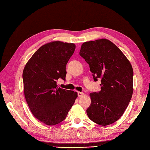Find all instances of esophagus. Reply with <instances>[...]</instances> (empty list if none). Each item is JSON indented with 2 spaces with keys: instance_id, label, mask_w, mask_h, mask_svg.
Returning a JSON list of instances; mask_svg holds the SVG:
<instances>
[{
  "instance_id": "obj_1",
  "label": "esophagus",
  "mask_w": 150,
  "mask_h": 150,
  "mask_svg": "<svg viewBox=\"0 0 150 150\" xmlns=\"http://www.w3.org/2000/svg\"><path fill=\"white\" fill-rule=\"evenodd\" d=\"M78 96L79 98H81L84 96V93L82 92H78Z\"/></svg>"
}]
</instances>
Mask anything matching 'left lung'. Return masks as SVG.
<instances>
[{
    "mask_svg": "<svg viewBox=\"0 0 150 150\" xmlns=\"http://www.w3.org/2000/svg\"><path fill=\"white\" fill-rule=\"evenodd\" d=\"M79 55L89 65L94 81L101 79V91L90 93L89 118L102 126L118 120L128 107L133 92V70L129 60L106 39L84 42Z\"/></svg>",
    "mask_w": 150,
    "mask_h": 150,
    "instance_id": "left-lung-1",
    "label": "left lung"
}]
</instances>
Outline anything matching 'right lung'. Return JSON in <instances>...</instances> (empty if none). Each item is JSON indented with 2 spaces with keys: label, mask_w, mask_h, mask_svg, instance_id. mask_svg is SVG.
I'll use <instances>...</instances> for the list:
<instances>
[{
  "label": "right lung",
  "mask_w": 150,
  "mask_h": 150,
  "mask_svg": "<svg viewBox=\"0 0 150 150\" xmlns=\"http://www.w3.org/2000/svg\"><path fill=\"white\" fill-rule=\"evenodd\" d=\"M76 49L73 43L53 41L38 49L22 73L25 100L35 118L49 126L66 119L78 93L59 88L66 80V66Z\"/></svg>",
  "instance_id": "1"
}]
</instances>
